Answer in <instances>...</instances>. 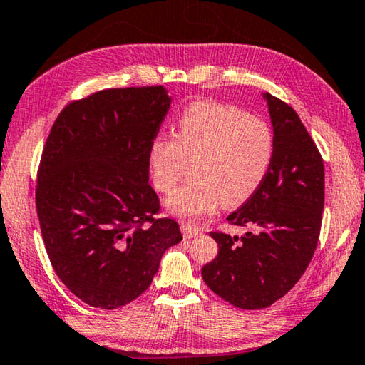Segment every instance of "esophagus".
I'll return each mask as SVG.
<instances>
[{
	"label": "esophagus",
	"instance_id": "obj_1",
	"mask_svg": "<svg viewBox=\"0 0 365 365\" xmlns=\"http://www.w3.org/2000/svg\"><path fill=\"white\" fill-rule=\"evenodd\" d=\"M181 232H182V237L186 240H190V238H194V237H197V235H200L197 228H192L190 225H182Z\"/></svg>",
	"mask_w": 365,
	"mask_h": 365
}]
</instances>
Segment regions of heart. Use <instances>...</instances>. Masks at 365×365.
Returning a JSON list of instances; mask_svg holds the SVG:
<instances>
[{
    "label": "heart",
    "mask_w": 365,
    "mask_h": 365,
    "mask_svg": "<svg viewBox=\"0 0 365 365\" xmlns=\"http://www.w3.org/2000/svg\"><path fill=\"white\" fill-rule=\"evenodd\" d=\"M276 156L266 120L232 104L197 101L179 117L176 135H156L148 147L151 182L171 192L192 163V179L166 199V210L195 222L222 204L238 207L259 190Z\"/></svg>",
    "instance_id": "1"
}]
</instances>
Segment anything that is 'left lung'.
<instances>
[{
  "instance_id": "obj_1",
  "label": "left lung",
  "mask_w": 365,
  "mask_h": 365,
  "mask_svg": "<svg viewBox=\"0 0 365 365\" xmlns=\"http://www.w3.org/2000/svg\"><path fill=\"white\" fill-rule=\"evenodd\" d=\"M276 137V156L259 190L227 220L250 227L243 237L212 232L214 261L202 267L210 290L230 304L256 310L272 305L304 276L317 250L324 204V168L297 112L262 94Z\"/></svg>"
}]
</instances>
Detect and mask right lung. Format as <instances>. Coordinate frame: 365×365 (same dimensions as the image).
I'll list each match as a JSON object with an SVG mask.
<instances>
[{
    "label": "right lung",
    "mask_w": 365,
    "mask_h": 365,
    "mask_svg": "<svg viewBox=\"0 0 365 365\" xmlns=\"http://www.w3.org/2000/svg\"><path fill=\"white\" fill-rule=\"evenodd\" d=\"M163 86L104 89L60 112L43 147L36 205L48 259L71 294L114 310L150 287L182 240L155 218L148 147L170 110Z\"/></svg>",
    "instance_id": "right-lung-1"
}]
</instances>
